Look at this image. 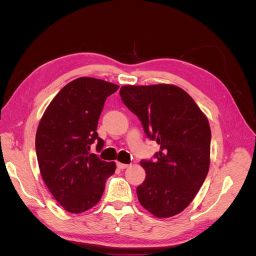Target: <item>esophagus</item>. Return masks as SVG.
<instances>
[{
	"mask_svg": "<svg viewBox=\"0 0 256 256\" xmlns=\"http://www.w3.org/2000/svg\"><path fill=\"white\" fill-rule=\"evenodd\" d=\"M116 166H118V168H120V170H122V168H128V166H129V164H120V162H118V164H116Z\"/></svg>",
	"mask_w": 256,
	"mask_h": 256,
	"instance_id": "1",
	"label": "esophagus"
}]
</instances>
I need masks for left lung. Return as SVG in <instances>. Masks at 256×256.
Listing matches in <instances>:
<instances>
[{
	"instance_id": "left-lung-1",
	"label": "left lung",
	"mask_w": 256,
	"mask_h": 256,
	"mask_svg": "<svg viewBox=\"0 0 256 256\" xmlns=\"http://www.w3.org/2000/svg\"><path fill=\"white\" fill-rule=\"evenodd\" d=\"M120 94L141 120L147 138L160 145L154 160L141 161L146 177L136 188L138 200L158 218L182 212L202 187L210 164L212 131L206 116L175 85H125Z\"/></svg>"
}]
</instances>
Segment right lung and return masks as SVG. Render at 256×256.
Here are the masks:
<instances>
[{
  "instance_id": "1",
  "label": "right lung",
  "mask_w": 256,
  "mask_h": 256,
  "mask_svg": "<svg viewBox=\"0 0 256 256\" xmlns=\"http://www.w3.org/2000/svg\"><path fill=\"white\" fill-rule=\"evenodd\" d=\"M118 85L95 78L69 82L44 111L36 132V154L44 184L58 204L72 214L86 212L102 196L115 164L90 154L104 147L97 125L106 99Z\"/></svg>"
}]
</instances>
